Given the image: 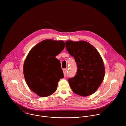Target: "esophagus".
Segmentation results:
<instances>
[{"label": "esophagus", "mask_w": 126, "mask_h": 126, "mask_svg": "<svg viewBox=\"0 0 126 126\" xmlns=\"http://www.w3.org/2000/svg\"><path fill=\"white\" fill-rule=\"evenodd\" d=\"M67 71V68H65V69H64L63 70V74H64V77L66 76V73Z\"/></svg>", "instance_id": "1"}]
</instances>
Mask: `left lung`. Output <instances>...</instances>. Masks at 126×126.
Instances as JSON below:
<instances>
[{
  "instance_id": "left-lung-1",
  "label": "left lung",
  "mask_w": 126,
  "mask_h": 126,
  "mask_svg": "<svg viewBox=\"0 0 126 126\" xmlns=\"http://www.w3.org/2000/svg\"><path fill=\"white\" fill-rule=\"evenodd\" d=\"M65 47L74 58L77 66L76 75L68 79L71 89L78 95H90L97 90L104 78V64L100 55L94 47L84 41H67Z\"/></svg>"
}]
</instances>
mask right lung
I'll list each match as a JSON object with an SVG mask.
<instances>
[{
	"label": "right lung",
	"mask_w": 126,
	"mask_h": 126,
	"mask_svg": "<svg viewBox=\"0 0 126 126\" xmlns=\"http://www.w3.org/2000/svg\"><path fill=\"white\" fill-rule=\"evenodd\" d=\"M63 41L46 40L37 44L25 61L23 72L30 89L41 97H46L57 90L60 79L64 78L60 61L55 57L63 51Z\"/></svg>",
	"instance_id": "1"
}]
</instances>
